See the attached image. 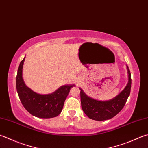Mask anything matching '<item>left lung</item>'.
<instances>
[{
    "mask_svg": "<svg viewBox=\"0 0 148 148\" xmlns=\"http://www.w3.org/2000/svg\"><path fill=\"white\" fill-rule=\"evenodd\" d=\"M128 82L126 87L117 96L107 101H100L86 95L80 90V101L82 110L89 118L102 121L113 118L122 110L130 96L132 86V78L130 69L127 66Z\"/></svg>",
    "mask_w": 148,
    "mask_h": 148,
    "instance_id": "1",
    "label": "left lung"
}]
</instances>
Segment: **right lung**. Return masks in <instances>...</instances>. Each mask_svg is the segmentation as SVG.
I'll return each instance as SVG.
<instances>
[{"mask_svg":"<svg viewBox=\"0 0 148 148\" xmlns=\"http://www.w3.org/2000/svg\"><path fill=\"white\" fill-rule=\"evenodd\" d=\"M25 57L19 65L16 77V88L22 104L32 115L42 119H50L58 116L62 111L64 104L73 85H64L53 93L41 95L27 87L22 78Z\"/></svg>","mask_w":148,"mask_h":148,"instance_id":"add662e5","label":"right lung"}]
</instances>
